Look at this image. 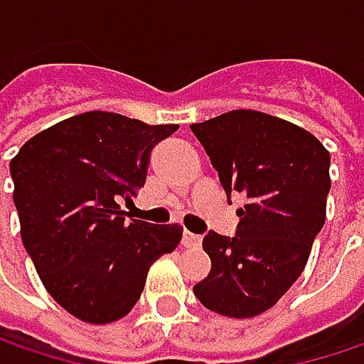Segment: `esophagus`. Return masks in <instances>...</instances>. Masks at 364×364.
<instances>
[{
  "label": "esophagus",
  "mask_w": 364,
  "mask_h": 364,
  "mask_svg": "<svg viewBox=\"0 0 364 364\" xmlns=\"http://www.w3.org/2000/svg\"><path fill=\"white\" fill-rule=\"evenodd\" d=\"M183 247H187V249H196V247H200V242H202V236L200 234H193V232H183Z\"/></svg>",
  "instance_id": "34e87169"
}]
</instances>
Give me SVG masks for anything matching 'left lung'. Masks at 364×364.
Wrapping results in <instances>:
<instances>
[{
  "label": "left lung",
  "mask_w": 364,
  "mask_h": 364,
  "mask_svg": "<svg viewBox=\"0 0 364 364\" xmlns=\"http://www.w3.org/2000/svg\"><path fill=\"white\" fill-rule=\"evenodd\" d=\"M225 193H245L234 238L208 232L202 249L208 276L193 287L200 304L221 316L253 318L301 276L325 225L331 156L308 130L253 109L191 124Z\"/></svg>",
  "instance_id": "1"
}]
</instances>
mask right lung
<instances>
[{
    "label": "right lung",
    "instance_id": "right-lung-1",
    "mask_svg": "<svg viewBox=\"0 0 364 364\" xmlns=\"http://www.w3.org/2000/svg\"><path fill=\"white\" fill-rule=\"evenodd\" d=\"M177 128L88 111L41 130L12 158L23 245L46 291L75 318H124L151 263L181 242L179 223L128 219L117 204L145 185L151 149Z\"/></svg>",
    "mask_w": 364,
    "mask_h": 364
}]
</instances>
